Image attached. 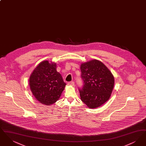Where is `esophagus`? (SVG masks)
Instances as JSON below:
<instances>
[{"label": "esophagus", "mask_w": 146, "mask_h": 146, "mask_svg": "<svg viewBox=\"0 0 146 146\" xmlns=\"http://www.w3.org/2000/svg\"><path fill=\"white\" fill-rule=\"evenodd\" d=\"M68 85H71V86H73L74 85V82H73V81H72V82H70L68 84Z\"/></svg>", "instance_id": "34e87169"}]
</instances>
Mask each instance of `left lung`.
Returning <instances> with one entry per match:
<instances>
[{
  "mask_svg": "<svg viewBox=\"0 0 146 146\" xmlns=\"http://www.w3.org/2000/svg\"><path fill=\"white\" fill-rule=\"evenodd\" d=\"M82 89H79L81 100L88 107L96 108L110 98L114 85L111 72L97 60L83 63L80 66Z\"/></svg>",
  "mask_w": 146,
  "mask_h": 146,
  "instance_id": "left-lung-1",
  "label": "left lung"
}]
</instances>
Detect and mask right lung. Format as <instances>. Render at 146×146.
<instances>
[{"label": "right lung", "instance_id": "obj_1", "mask_svg": "<svg viewBox=\"0 0 146 146\" xmlns=\"http://www.w3.org/2000/svg\"><path fill=\"white\" fill-rule=\"evenodd\" d=\"M56 63L44 61L32 73L29 80L30 89L35 99L42 104L51 105L61 96L66 84L57 72Z\"/></svg>", "mask_w": 146, "mask_h": 146}]
</instances>
